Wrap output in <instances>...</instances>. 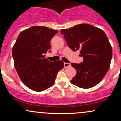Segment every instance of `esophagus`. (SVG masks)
Listing matches in <instances>:
<instances>
[{
    "label": "esophagus",
    "instance_id": "esophagus-1",
    "mask_svg": "<svg viewBox=\"0 0 121 121\" xmlns=\"http://www.w3.org/2000/svg\"><path fill=\"white\" fill-rule=\"evenodd\" d=\"M70 66V63H66V62H64V67L66 68V67H69V66Z\"/></svg>",
    "mask_w": 121,
    "mask_h": 121
}]
</instances>
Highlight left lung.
I'll list each match as a JSON object with an SVG mask.
<instances>
[{"label":"left lung","instance_id":"1","mask_svg":"<svg viewBox=\"0 0 121 121\" xmlns=\"http://www.w3.org/2000/svg\"><path fill=\"white\" fill-rule=\"evenodd\" d=\"M60 33L69 48L74 52L79 50L80 56L84 57L81 63H71L77 73L70 82L83 89L96 85L109 70L113 55L106 35L101 29L88 24L62 29Z\"/></svg>","mask_w":121,"mask_h":121}]
</instances>
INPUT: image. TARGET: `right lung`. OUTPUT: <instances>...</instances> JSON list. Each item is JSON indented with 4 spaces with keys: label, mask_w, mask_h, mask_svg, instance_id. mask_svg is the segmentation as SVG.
Masks as SVG:
<instances>
[{
    "label": "right lung",
    "mask_w": 121,
    "mask_h": 121,
    "mask_svg": "<svg viewBox=\"0 0 121 121\" xmlns=\"http://www.w3.org/2000/svg\"><path fill=\"white\" fill-rule=\"evenodd\" d=\"M58 31L34 26L21 32L12 48V54L20 80L26 86L41 91L52 86L57 74L64 68L61 60L49 61L44 54L51 52V40Z\"/></svg>",
    "instance_id": "add662e5"
}]
</instances>
